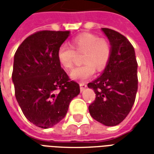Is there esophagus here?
I'll list each match as a JSON object with an SVG mask.
<instances>
[{"label":"esophagus","mask_w":154,"mask_h":154,"mask_svg":"<svg viewBox=\"0 0 154 154\" xmlns=\"http://www.w3.org/2000/svg\"><path fill=\"white\" fill-rule=\"evenodd\" d=\"M87 87V86L86 85V84H84V83H80V90L81 91H83Z\"/></svg>","instance_id":"1"}]
</instances>
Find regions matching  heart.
Instances as JSON below:
<instances>
[{
  "instance_id": "obj_1",
  "label": "heart",
  "mask_w": 154,
  "mask_h": 154,
  "mask_svg": "<svg viewBox=\"0 0 154 154\" xmlns=\"http://www.w3.org/2000/svg\"><path fill=\"white\" fill-rule=\"evenodd\" d=\"M84 53L81 67L74 68L70 72V78L77 82H86L93 76L95 67L100 71L106 67L110 57V44L104 38L90 33L77 35L72 40V47L62 44L57 51V59L62 67L71 69L73 67L75 51Z\"/></svg>"
}]
</instances>
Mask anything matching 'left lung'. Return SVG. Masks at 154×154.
Listing matches in <instances>:
<instances>
[{
  "label": "left lung",
  "instance_id": "1",
  "mask_svg": "<svg viewBox=\"0 0 154 154\" xmlns=\"http://www.w3.org/2000/svg\"><path fill=\"white\" fill-rule=\"evenodd\" d=\"M101 30L110 41V57L103 72L88 83L96 100L89 106L91 117L106 126H115L129 115L138 90L135 52L127 38L113 29Z\"/></svg>",
  "mask_w": 154,
  "mask_h": 154
}]
</instances>
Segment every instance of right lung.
<instances>
[{
    "instance_id": "obj_1",
    "label": "right lung",
    "mask_w": 154,
    "mask_h": 154,
    "mask_svg": "<svg viewBox=\"0 0 154 154\" xmlns=\"http://www.w3.org/2000/svg\"><path fill=\"white\" fill-rule=\"evenodd\" d=\"M69 35L70 31H38L25 38L14 56L15 98L27 119L43 129L60 122L80 93L57 59L58 48Z\"/></svg>"
}]
</instances>
